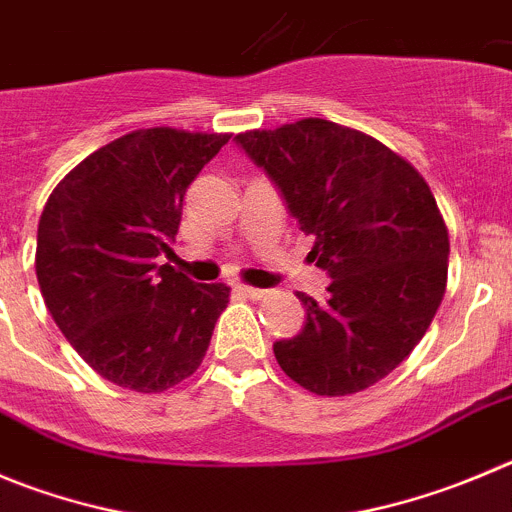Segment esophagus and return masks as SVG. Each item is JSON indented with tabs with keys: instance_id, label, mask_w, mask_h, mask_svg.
<instances>
[{
	"instance_id": "34e87169",
	"label": "esophagus",
	"mask_w": 512,
	"mask_h": 512,
	"mask_svg": "<svg viewBox=\"0 0 512 512\" xmlns=\"http://www.w3.org/2000/svg\"><path fill=\"white\" fill-rule=\"evenodd\" d=\"M237 293H242L245 298H252V300H262L270 295V290H262V288H252V285H237Z\"/></svg>"
}]
</instances>
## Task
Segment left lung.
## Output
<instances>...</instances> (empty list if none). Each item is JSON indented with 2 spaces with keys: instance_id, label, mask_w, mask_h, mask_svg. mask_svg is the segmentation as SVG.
Returning <instances> with one entry per match:
<instances>
[{
  "instance_id": "1",
  "label": "left lung",
  "mask_w": 512,
  "mask_h": 512,
  "mask_svg": "<svg viewBox=\"0 0 512 512\" xmlns=\"http://www.w3.org/2000/svg\"><path fill=\"white\" fill-rule=\"evenodd\" d=\"M234 141L278 186L331 278L323 303L298 293L305 326L272 346L280 369L318 396L369 389L414 351L444 298L450 234L432 189L381 141L323 118Z\"/></svg>"
}]
</instances>
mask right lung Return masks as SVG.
<instances>
[{"mask_svg":"<svg viewBox=\"0 0 512 512\" xmlns=\"http://www.w3.org/2000/svg\"><path fill=\"white\" fill-rule=\"evenodd\" d=\"M232 133L159 126L126 133L80 161L47 199L35 270L62 336L103 379L156 394L202 364L224 283H194L174 255L181 204Z\"/></svg>","mask_w":512,"mask_h":512,"instance_id":"add662e5","label":"right lung"}]
</instances>
